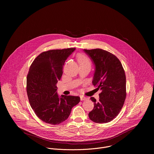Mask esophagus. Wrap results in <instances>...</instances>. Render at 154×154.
I'll return each mask as SVG.
<instances>
[{
	"instance_id": "esophagus-1",
	"label": "esophagus",
	"mask_w": 154,
	"mask_h": 154,
	"mask_svg": "<svg viewBox=\"0 0 154 154\" xmlns=\"http://www.w3.org/2000/svg\"><path fill=\"white\" fill-rule=\"evenodd\" d=\"M87 99V98L86 97H84L83 96H80V100H86Z\"/></svg>"
}]
</instances>
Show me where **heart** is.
<instances>
[{
  "mask_svg": "<svg viewBox=\"0 0 154 154\" xmlns=\"http://www.w3.org/2000/svg\"><path fill=\"white\" fill-rule=\"evenodd\" d=\"M78 61L80 63V64H87V63L90 64V61L89 58L85 55H79L78 56Z\"/></svg>",
  "mask_w": 154,
  "mask_h": 154,
  "instance_id": "heart-1",
  "label": "heart"
}]
</instances>
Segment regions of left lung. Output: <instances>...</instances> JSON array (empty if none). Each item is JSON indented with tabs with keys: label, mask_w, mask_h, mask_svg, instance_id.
Instances as JSON below:
<instances>
[{
	"label": "left lung",
	"mask_w": 154,
	"mask_h": 154,
	"mask_svg": "<svg viewBox=\"0 0 154 154\" xmlns=\"http://www.w3.org/2000/svg\"><path fill=\"white\" fill-rule=\"evenodd\" d=\"M95 64L93 80L96 89L100 90L99 100L94 97V108L88 114L96 123H107L115 119L121 112L126 97V78L119 60L113 54L100 49L83 50Z\"/></svg>",
	"instance_id": "1"
}]
</instances>
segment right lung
Segmentation results:
<instances>
[{"mask_svg": "<svg viewBox=\"0 0 154 154\" xmlns=\"http://www.w3.org/2000/svg\"><path fill=\"white\" fill-rule=\"evenodd\" d=\"M75 48L50 50L40 54L32 63L27 77V93L31 107L43 122L52 125L66 120L80 97L57 94V83L63 65Z\"/></svg>", "mask_w": 154, "mask_h": 154, "instance_id": "right-lung-1", "label": "right lung"}]
</instances>
